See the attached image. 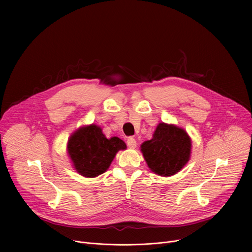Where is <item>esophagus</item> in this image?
Instances as JSON below:
<instances>
[{
    "instance_id": "34e87169",
    "label": "esophagus",
    "mask_w": 252,
    "mask_h": 252,
    "mask_svg": "<svg viewBox=\"0 0 252 252\" xmlns=\"http://www.w3.org/2000/svg\"><path fill=\"white\" fill-rule=\"evenodd\" d=\"M126 145L128 148H131V149H134L136 147V140L134 137L132 136H129L127 139H126Z\"/></svg>"
}]
</instances>
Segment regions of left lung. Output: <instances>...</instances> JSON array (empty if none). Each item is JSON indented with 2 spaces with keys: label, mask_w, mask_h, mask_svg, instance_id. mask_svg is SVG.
I'll use <instances>...</instances> for the list:
<instances>
[{
  "label": "left lung",
  "mask_w": 252,
  "mask_h": 252,
  "mask_svg": "<svg viewBox=\"0 0 252 252\" xmlns=\"http://www.w3.org/2000/svg\"><path fill=\"white\" fill-rule=\"evenodd\" d=\"M191 141L187 131L172 125L159 124L151 140L141 145L149 167L157 174L170 176L189 160Z\"/></svg>",
  "instance_id": "obj_1"
}]
</instances>
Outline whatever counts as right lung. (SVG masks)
<instances>
[{"mask_svg":"<svg viewBox=\"0 0 252 252\" xmlns=\"http://www.w3.org/2000/svg\"><path fill=\"white\" fill-rule=\"evenodd\" d=\"M125 149L126 146L121 138H106L100 127L94 125L80 128L67 142V152L75 168L86 177H95L103 173L116 154Z\"/></svg>","mask_w":252,"mask_h":252,"instance_id":"1","label":"right lung"}]
</instances>
